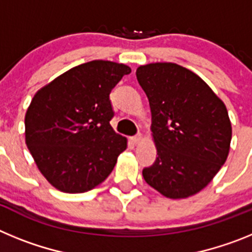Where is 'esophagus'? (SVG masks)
I'll use <instances>...</instances> for the list:
<instances>
[{
    "instance_id": "esophagus-1",
    "label": "esophagus",
    "mask_w": 252,
    "mask_h": 252,
    "mask_svg": "<svg viewBox=\"0 0 252 252\" xmlns=\"http://www.w3.org/2000/svg\"><path fill=\"white\" fill-rule=\"evenodd\" d=\"M131 140H132V142L135 145H140L142 142V135H136V136L131 137Z\"/></svg>"
}]
</instances>
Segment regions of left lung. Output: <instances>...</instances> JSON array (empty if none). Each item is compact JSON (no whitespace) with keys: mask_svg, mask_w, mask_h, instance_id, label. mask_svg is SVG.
<instances>
[{"mask_svg":"<svg viewBox=\"0 0 252 252\" xmlns=\"http://www.w3.org/2000/svg\"><path fill=\"white\" fill-rule=\"evenodd\" d=\"M136 77L148 95L158 151L142 177L164 197H192L212 182L230 153L226 104L201 77L175 63L140 65Z\"/></svg>","mask_w":252,"mask_h":252,"instance_id":"1","label":"left lung"}]
</instances>
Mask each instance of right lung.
<instances>
[{
    "label": "right lung",
    "instance_id": "obj_1",
    "mask_svg": "<svg viewBox=\"0 0 252 252\" xmlns=\"http://www.w3.org/2000/svg\"><path fill=\"white\" fill-rule=\"evenodd\" d=\"M131 68L92 60L41 87L25 115V142L40 173L64 193H84L103 183L127 139L110 125V93Z\"/></svg>",
    "mask_w": 252,
    "mask_h": 252
}]
</instances>
